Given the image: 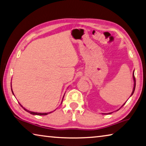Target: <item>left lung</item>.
<instances>
[{
	"label": "left lung",
	"mask_w": 146,
	"mask_h": 146,
	"mask_svg": "<svg viewBox=\"0 0 146 146\" xmlns=\"http://www.w3.org/2000/svg\"><path fill=\"white\" fill-rule=\"evenodd\" d=\"M133 80H134V87H133V91H132V93H131V96L133 95V93H134V92H135V85H136V83H135V76H134V71H133ZM125 103L123 104V105H122V106H123L124 104H125ZM110 113H110L109 114H110Z\"/></svg>",
	"instance_id": "1"
}]
</instances>
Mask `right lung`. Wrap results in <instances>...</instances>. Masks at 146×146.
<instances>
[{
    "label": "right lung",
    "instance_id": "obj_1",
    "mask_svg": "<svg viewBox=\"0 0 146 146\" xmlns=\"http://www.w3.org/2000/svg\"><path fill=\"white\" fill-rule=\"evenodd\" d=\"M11 91H12V93H13V94L14 95V94H13V90H12V88H11ZM64 97V96H63ZM20 106H21L22 108H23V109H24V110H25L26 111H27V112H29V113H31V114H32V115H47V114H48V113H52V112H48V113H37V112H33V111H29V110H27V109H25L24 107H23L21 104H20Z\"/></svg>",
    "mask_w": 146,
    "mask_h": 146
}]
</instances>
